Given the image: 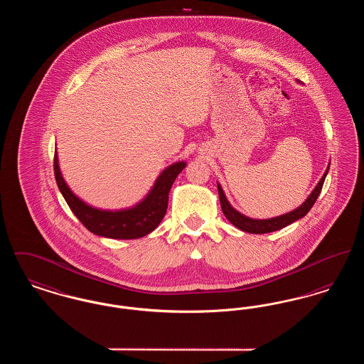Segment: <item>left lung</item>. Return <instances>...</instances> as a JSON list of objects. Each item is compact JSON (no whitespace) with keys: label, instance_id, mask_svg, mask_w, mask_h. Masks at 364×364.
Returning <instances> with one entry per match:
<instances>
[{"label":"left lung","instance_id":"obj_1","mask_svg":"<svg viewBox=\"0 0 364 364\" xmlns=\"http://www.w3.org/2000/svg\"><path fill=\"white\" fill-rule=\"evenodd\" d=\"M329 168L330 162L328 164V168H326L325 173L321 177L318 184L315 186V188L311 191V193L307 196V199L299 208H294V210L289 211V213H285L282 215H277V217H273V218H266V220L251 218V217L244 215L240 211H237L236 208L229 203V200L226 198L225 192L223 190L221 184L217 181L223 213L225 214V217L230 224H233L236 228H239L240 230L248 232V233H254V235L270 233V232H274V230H278V229H282L285 226L291 225V224H294V221L303 218L311 210L315 200H316V198L321 193L322 186H323L325 178H326L328 172H329Z\"/></svg>","mask_w":364,"mask_h":364}]
</instances>
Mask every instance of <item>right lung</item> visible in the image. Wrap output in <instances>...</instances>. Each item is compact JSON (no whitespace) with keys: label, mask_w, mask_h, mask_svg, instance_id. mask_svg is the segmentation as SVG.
I'll list each match as a JSON object with an SVG mask.
<instances>
[{"label":"right lung","mask_w":364,"mask_h":364,"mask_svg":"<svg viewBox=\"0 0 364 364\" xmlns=\"http://www.w3.org/2000/svg\"><path fill=\"white\" fill-rule=\"evenodd\" d=\"M187 166L186 161H177L166 166L156 177L147 195L131 208L105 210L88 205L67 184L60 169L57 150L54 153V176L58 190L63 193L72 213L87 229L107 239L132 240L151 233L166 214L169 192L176 177Z\"/></svg>","instance_id":"obj_1"}]
</instances>
